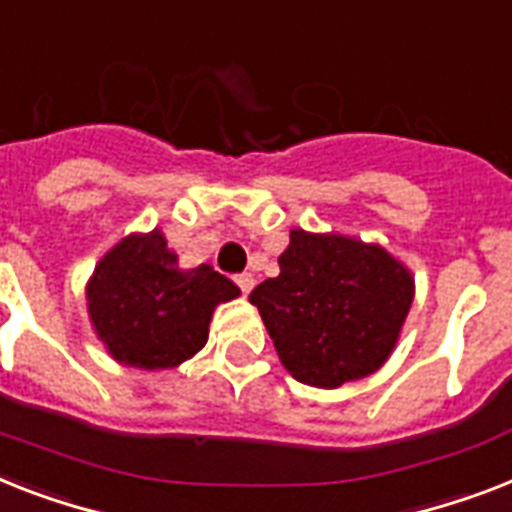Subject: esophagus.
<instances>
[{
    "mask_svg": "<svg viewBox=\"0 0 512 512\" xmlns=\"http://www.w3.org/2000/svg\"><path fill=\"white\" fill-rule=\"evenodd\" d=\"M236 284H239V289H242L244 294H249L252 292V286H255V276H252V273H239V276H236Z\"/></svg>",
    "mask_w": 512,
    "mask_h": 512,
    "instance_id": "obj_1",
    "label": "esophagus"
}]
</instances>
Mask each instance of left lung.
I'll return each mask as SVG.
<instances>
[{
    "label": "left lung",
    "mask_w": 512,
    "mask_h": 512,
    "mask_svg": "<svg viewBox=\"0 0 512 512\" xmlns=\"http://www.w3.org/2000/svg\"><path fill=\"white\" fill-rule=\"evenodd\" d=\"M278 268L249 302L297 381L339 389L389 360L415 297L402 260L357 236L292 228Z\"/></svg>",
    "instance_id": "1"
}]
</instances>
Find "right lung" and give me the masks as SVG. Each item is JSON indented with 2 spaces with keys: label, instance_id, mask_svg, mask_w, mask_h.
Instances as JSON below:
<instances>
[{
  "label": "right lung",
  "instance_id": "right-lung-1",
  "mask_svg": "<svg viewBox=\"0 0 512 512\" xmlns=\"http://www.w3.org/2000/svg\"><path fill=\"white\" fill-rule=\"evenodd\" d=\"M239 286L213 265L181 268L162 228L123 236L86 281V313L107 355L139 371H170L210 336L215 307Z\"/></svg>",
  "mask_w": 512,
  "mask_h": 512
}]
</instances>
